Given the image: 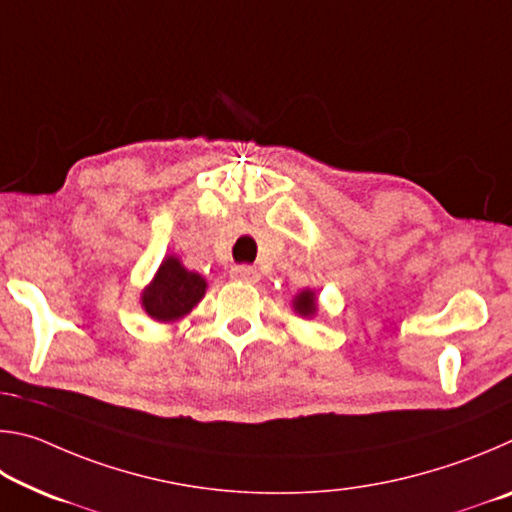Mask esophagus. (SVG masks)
Masks as SVG:
<instances>
[{"label": "esophagus", "instance_id": "1", "mask_svg": "<svg viewBox=\"0 0 512 512\" xmlns=\"http://www.w3.org/2000/svg\"><path fill=\"white\" fill-rule=\"evenodd\" d=\"M230 277H232V280L246 282V284L259 282V273H257V268H253V266H235L230 271Z\"/></svg>", "mask_w": 512, "mask_h": 512}]
</instances>
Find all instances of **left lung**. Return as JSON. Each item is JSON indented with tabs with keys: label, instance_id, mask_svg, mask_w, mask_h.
Returning <instances> with one entry per match:
<instances>
[{
	"label": "left lung",
	"instance_id": "obj_1",
	"mask_svg": "<svg viewBox=\"0 0 512 512\" xmlns=\"http://www.w3.org/2000/svg\"><path fill=\"white\" fill-rule=\"evenodd\" d=\"M293 311H296V314H298V316H302V318H311V316H316V311H318L316 293L311 291V289L300 291L298 296L293 298Z\"/></svg>",
	"mask_w": 512,
	"mask_h": 512
}]
</instances>
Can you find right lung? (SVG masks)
Wrapping results in <instances>:
<instances>
[{"label":"right lung","instance_id":"1","mask_svg":"<svg viewBox=\"0 0 512 512\" xmlns=\"http://www.w3.org/2000/svg\"><path fill=\"white\" fill-rule=\"evenodd\" d=\"M205 289L203 275L187 271L176 255H167L153 282L142 291V307L153 320L176 323L203 300Z\"/></svg>","mask_w":512,"mask_h":512}]
</instances>
